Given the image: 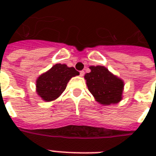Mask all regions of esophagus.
I'll return each mask as SVG.
<instances>
[{
	"label": "esophagus",
	"mask_w": 156,
	"mask_h": 156,
	"mask_svg": "<svg viewBox=\"0 0 156 156\" xmlns=\"http://www.w3.org/2000/svg\"><path fill=\"white\" fill-rule=\"evenodd\" d=\"M84 74H85V72H84V71H83V70L80 71V76H81V77H83Z\"/></svg>",
	"instance_id": "1"
}]
</instances>
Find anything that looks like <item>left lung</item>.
<instances>
[{
	"label": "left lung",
	"instance_id": "8db88e82",
	"mask_svg": "<svg viewBox=\"0 0 156 156\" xmlns=\"http://www.w3.org/2000/svg\"><path fill=\"white\" fill-rule=\"evenodd\" d=\"M90 73H86L88 90L95 100L104 105L116 104L121 100L124 83L112 74L104 66H90Z\"/></svg>",
	"mask_w": 156,
	"mask_h": 156
}]
</instances>
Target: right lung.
I'll return each instance as SVG.
<instances>
[{
  "label": "right lung",
  "mask_w": 156,
  "mask_h": 156,
  "mask_svg": "<svg viewBox=\"0 0 156 156\" xmlns=\"http://www.w3.org/2000/svg\"><path fill=\"white\" fill-rule=\"evenodd\" d=\"M79 74L73 67L56 64L36 81V91L45 101L56 100L66 90L67 83L72 77Z\"/></svg>",
  "instance_id": "obj_1"
}]
</instances>
